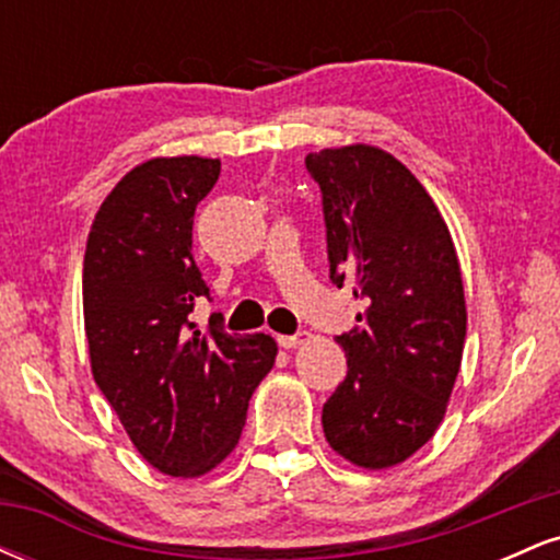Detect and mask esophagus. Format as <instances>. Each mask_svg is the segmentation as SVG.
<instances>
[{"mask_svg": "<svg viewBox=\"0 0 560 560\" xmlns=\"http://www.w3.org/2000/svg\"><path fill=\"white\" fill-rule=\"evenodd\" d=\"M307 339V331H298V334H281L279 337V345L284 347V350H292V347H300L302 342Z\"/></svg>", "mask_w": 560, "mask_h": 560, "instance_id": "1", "label": "esophagus"}]
</instances>
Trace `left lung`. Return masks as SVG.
<instances>
[{
  "label": "left lung",
  "instance_id": "8db88e82",
  "mask_svg": "<svg viewBox=\"0 0 560 560\" xmlns=\"http://www.w3.org/2000/svg\"><path fill=\"white\" fill-rule=\"evenodd\" d=\"M329 276L365 311L337 342L345 382L324 405L326 442L350 464L389 468L445 419L466 342L460 262L434 199L397 158L371 144L311 152Z\"/></svg>",
  "mask_w": 560,
  "mask_h": 560
}]
</instances>
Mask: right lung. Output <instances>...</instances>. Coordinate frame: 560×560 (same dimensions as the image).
Returning <instances> with one entry per match:
<instances>
[{
	"mask_svg": "<svg viewBox=\"0 0 560 560\" xmlns=\"http://www.w3.org/2000/svg\"><path fill=\"white\" fill-rule=\"evenodd\" d=\"M221 173L213 158H152L96 210L83 255V326L96 387L141 458L168 477H202L236 447L249 397L273 369L268 334L191 320L210 289L191 255L199 199Z\"/></svg>",
	"mask_w": 560,
	"mask_h": 560,
	"instance_id": "add662e5",
	"label": "right lung"
}]
</instances>
